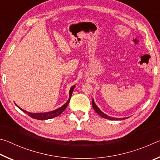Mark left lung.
<instances>
[{"label": "left lung", "mask_w": 160, "mask_h": 160, "mask_svg": "<svg viewBox=\"0 0 160 160\" xmlns=\"http://www.w3.org/2000/svg\"><path fill=\"white\" fill-rule=\"evenodd\" d=\"M92 107L94 110L95 111V112L98 113V114L101 116V117L104 118H107V119H109V120H121V119H125V118H113V117H111V116H108L107 114H105V113H103L101 110H100L98 107L97 106L95 103L94 102V99H92Z\"/></svg>", "instance_id": "obj_1"}]
</instances>
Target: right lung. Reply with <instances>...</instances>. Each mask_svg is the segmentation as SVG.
Here are the masks:
<instances>
[{
  "instance_id": "obj_1",
  "label": "right lung",
  "mask_w": 160,
  "mask_h": 160,
  "mask_svg": "<svg viewBox=\"0 0 160 160\" xmlns=\"http://www.w3.org/2000/svg\"><path fill=\"white\" fill-rule=\"evenodd\" d=\"M75 87V86L73 85V86L71 87V88H70V92H69V99H68V101L66 103H65L63 106L61 107L60 108H58V109H57L52 111V112H44V113H31V112H27V111L24 110L22 109H21V108L19 107L17 104H16V106H17L19 108V109L22 111L24 113H27V114L30 116V117H32V118L37 119V120H47V119L53 118L54 117H56V116H58L60 115L61 113L63 112L65 109H66L67 106L68 105L69 102H70V98H71L72 93V92H73Z\"/></svg>"
}]
</instances>
